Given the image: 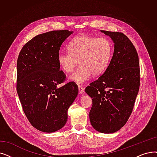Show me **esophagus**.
Here are the masks:
<instances>
[{
  "instance_id": "1",
  "label": "esophagus",
  "mask_w": 157,
  "mask_h": 157,
  "mask_svg": "<svg viewBox=\"0 0 157 157\" xmlns=\"http://www.w3.org/2000/svg\"><path fill=\"white\" fill-rule=\"evenodd\" d=\"M78 90H79V94H83L84 92V88H83L82 86H78Z\"/></svg>"
}]
</instances>
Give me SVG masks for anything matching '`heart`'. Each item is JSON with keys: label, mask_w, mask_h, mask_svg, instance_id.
Returning <instances> with one entry per match:
<instances>
[{"label": "heart", "mask_w": 157, "mask_h": 157, "mask_svg": "<svg viewBox=\"0 0 157 157\" xmlns=\"http://www.w3.org/2000/svg\"><path fill=\"white\" fill-rule=\"evenodd\" d=\"M69 52H59L57 60L60 69L70 73L78 64L81 65L69 76V79L81 85L89 79L92 74L98 76L107 68L112 57V45L105 38L86 35L74 38L68 46Z\"/></svg>", "instance_id": "heart-1"}]
</instances>
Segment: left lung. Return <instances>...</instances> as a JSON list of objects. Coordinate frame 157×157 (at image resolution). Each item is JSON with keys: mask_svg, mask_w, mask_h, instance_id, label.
I'll return each mask as SVG.
<instances>
[{"mask_svg": "<svg viewBox=\"0 0 157 157\" xmlns=\"http://www.w3.org/2000/svg\"><path fill=\"white\" fill-rule=\"evenodd\" d=\"M114 44V51L105 72L85 88L92 98L90 123L103 133L116 132L132 112L140 86L138 54L123 33L101 30Z\"/></svg>", "mask_w": 157, "mask_h": 157, "instance_id": "left-lung-1", "label": "left lung"}]
</instances>
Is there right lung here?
Listing matches in <instances>:
<instances>
[{
	"mask_svg": "<svg viewBox=\"0 0 157 157\" xmlns=\"http://www.w3.org/2000/svg\"><path fill=\"white\" fill-rule=\"evenodd\" d=\"M72 33L61 30L40 34L26 43L18 55L17 93L27 118L41 132L52 133L62 128L78 94L73 82L59 86L65 74L59 71L58 54Z\"/></svg>",
	"mask_w": 157,
	"mask_h": 157,
	"instance_id": "obj_1",
	"label": "right lung"
}]
</instances>
